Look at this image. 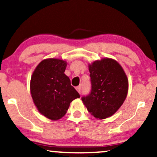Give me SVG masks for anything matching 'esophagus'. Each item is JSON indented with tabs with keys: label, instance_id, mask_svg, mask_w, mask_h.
<instances>
[{
	"label": "esophagus",
	"instance_id": "esophagus-1",
	"mask_svg": "<svg viewBox=\"0 0 157 157\" xmlns=\"http://www.w3.org/2000/svg\"><path fill=\"white\" fill-rule=\"evenodd\" d=\"M76 90H77V92H78L79 93H81V86H77L76 87Z\"/></svg>",
	"mask_w": 157,
	"mask_h": 157
}]
</instances>
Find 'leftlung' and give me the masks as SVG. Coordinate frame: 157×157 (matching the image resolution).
I'll list each match as a JSON object with an SVG mask.
<instances>
[{"mask_svg":"<svg viewBox=\"0 0 157 157\" xmlns=\"http://www.w3.org/2000/svg\"><path fill=\"white\" fill-rule=\"evenodd\" d=\"M91 93L82 100L88 112L97 119H105L116 113L126 100L128 80L124 69L111 58H103L88 64Z\"/></svg>","mask_w":157,"mask_h":157,"instance_id":"8db88e82","label":"left lung"}]
</instances>
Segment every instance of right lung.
<instances>
[{"label": "right lung", "mask_w": 157, "mask_h": 157, "mask_svg": "<svg viewBox=\"0 0 157 157\" xmlns=\"http://www.w3.org/2000/svg\"><path fill=\"white\" fill-rule=\"evenodd\" d=\"M66 61L49 58L41 61L31 77L30 91L37 110L46 118L57 121L66 114L70 103L80 97L64 74Z\"/></svg>", "instance_id": "obj_1"}]
</instances>
